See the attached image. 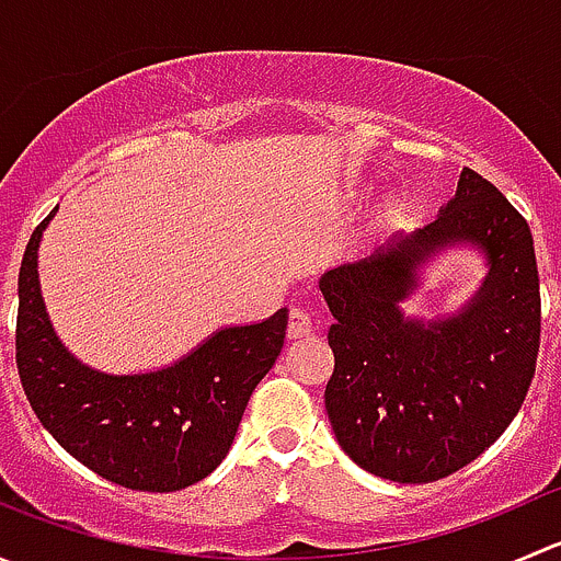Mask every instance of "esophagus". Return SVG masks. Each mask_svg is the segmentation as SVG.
<instances>
[{"instance_id": "obj_1", "label": "esophagus", "mask_w": 561, "mask_h": 561, "mask_svg": "<svg viewBox=\"0 0 561 561\" xmlns=\"http://www.w3.org/2000/svg\"><path fill=\"white\" fill-rule=\"evenodd\" d=\"M314 331L312 322V312L304 307H293L290 309V322H287V336L290 339H304Z\"/></svg>"}]
</instances>
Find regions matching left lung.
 I'll use <instances>...</instances> for the list:
<instances>
[{
    "label": "left lung",
    "mask_w": 561,
    "mask_h": 561,
    "mask_svg": "<svg viewBox=\"0 0 561 561\" xmlns=\"http://www.w3.org/2000/svg\"><path fill=\"white\" fill-rule=\"evenodd\" d=\"M472 243L490 260L476 298L445 321H407L398 301L432 251ZM333 314L325 410L342 450L393 483H432L496 443L522 410L540 350V276L529 225L463 168L434 222L322 274Z\"/></svg>",
    "instance_id": "8db88e82"
}]
</instances>
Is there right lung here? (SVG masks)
<instances>
[{
    "label": "right lung",
    "instance_id": "1",
    "mask_svg": "<svg viewBox=\"0 0 561 561\" xmlns=\"http://www.w3.org/2000/svg\"><path fill=\"white\" fill-rule=\"evenodd\" d=\"M37 225L19 274L15 364L50 437L83 467L133 491H179L222 463L247 401L282 353L287 309L222 328L195 353L149 375H105L67 353L37 282Z\"/></svg>",
    "mask_w": 561,
    "mask_h": 561
}]
</instances>
